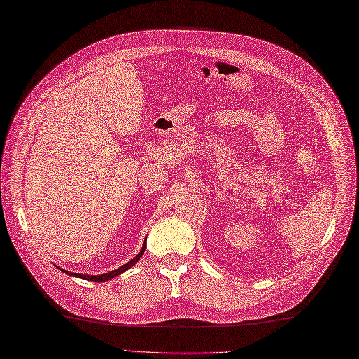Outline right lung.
Returning a JSON list of instances; mask_svg holds the SVG:
<instances>
[{
	"instance_id": "obj_1",
	"label": "right lung",
	"mask_w": 359,
	"mask_h": 359,
	"mask_svg": "<svg viewBox=\"0 0 359 359\" xmlns=\"http://www.w3.org/2000/svg\"><path fill=\"white\" fill-rule=\"evenodd\" d=\"M144 248H147V242H143V247H142V250H140V253L137 255L134 259H131V261L129 262H126L123 266H120V269H117V270H112V271H109V273H103V274H95V276H93V274H80V273H69V271H66V270H62V271H65V273H67V274H74V276H77V278H81V279H86V280H94V282H106V280H109V279H112V278H116V276H118V274H121L123 271H126L128 269H131V266L139 261V259L142 257V255L144 253Z\"/></svg>"
}]
</instances>
